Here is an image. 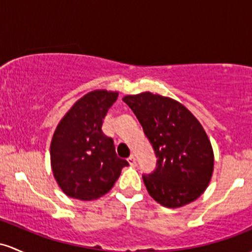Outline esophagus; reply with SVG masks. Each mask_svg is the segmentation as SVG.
I'll return each mask as SVG.
<instances>
[{
  "instance_id": "obj_1",
  "label": "esophagus",
  "mask_w": 252,
  "mask_h": 252,
  "mask_svg": "<svg viewBox=\"0 0 252 252\" xmlns=\"http://www.w3.org/2000/svg\"><path fill=\"white\" fill-rule=\"evenodd\" d=\"M128 162H129V164H131V165H135V164H137V160H135V156L134 155H131V156L128 157Z\"/></svg>"
}]
</instances>
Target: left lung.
Segmentation results:
<instances>
[{"label": "left lung", "mask_w": 252, "mask_h": 252, "mask_svg": "<svg viewBox=\"0 0 252 252\" xmlns=\"http://www.w3.org/2000/svg\"><path fill=\"white\" fill-rule=\"evenodd\" d=\"M156 154V169L143 175L152 199L168 208L193 202L210 183L214 165L211 141L196 118L180 103L150 92L126 95Z\"/></svg>", "instance_id": "1"}]
</instances>
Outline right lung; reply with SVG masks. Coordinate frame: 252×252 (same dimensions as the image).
<instances>
[{"label":"right lung","instance_id":"right-lung-1","mask_svg":"<svg viewBox=\"0 0 252 252\" xmlns=\"http://www.w3.org/2000/svg\"><path fill=\"white\" fill-rule=\"evenodd\" d=\"M118 92L94 90L81 97L59 121L51 141V168L67 196L92 201L107 194L128 165L103 133V119Z\"/></svg>","mask_w":252,"mask_h":252}]
</instances>
